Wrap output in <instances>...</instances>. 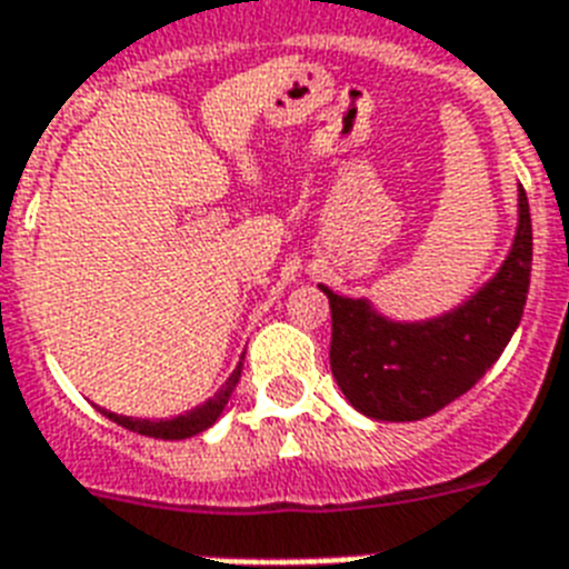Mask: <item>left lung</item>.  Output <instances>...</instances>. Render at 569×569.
Segmentation results:
<instances>
[{
  "label": "left lung",
  "mask_w": 569,
  "mask_h": 569,
  "mask_svg": "<svg viewBox=\"0 0 569 569\" xmlns=\"http://www.w3.org/2000/svg\"><path fill=\"white\" fill-rule=\"evenodd\" d=\"M531 276V217L520 188V222L506 263L456 311L426 322H393L367 299L320 290L331 308V376L372 420H422L456 402L497 363L520 326Z\"/></svg>",
  "instance_id": "obj_1"
}]
</instances>
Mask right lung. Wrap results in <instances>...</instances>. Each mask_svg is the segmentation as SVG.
Here are the masks:
<instances>
[{
	"label": "right lung",
	"instance_id": "obj_1",
	"mask_svg": "<svg viewBox=\"0 0 569 569\" xmlns=\"http://www.w3.org/2000/svg\"><path fill=\"white\" fill-rule=\"evenodd\" d=\"M240 370H243V363H238V370L231 372L229 381H226V385H222L211 399H208L206 406L193 408V411L181 413V417H172V420H134V417H122V413H111V411H104V408H99V411H102L108 420L117 422V426H122V429L138 431V435H147V438H161V440L193 438V435H199V431H206L208 426H213L217 417L222 413V408L229 406L231 393H234V388H238V381H240Z\"/></svg>",
	"mask_w": 569,
	"mask_h": 569
}]
</instances>
